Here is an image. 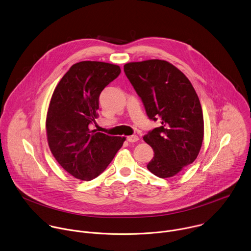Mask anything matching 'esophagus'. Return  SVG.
Segmentation results:
<instances>
[{
	"label": "esophagus",
	"mask_w": 251,
	"mask_h": 251,
	"mask_svg": "<svg viewBox=\"0 0 251 251\" xmlns=\"http://www.w3.org/2000/svg\"><path fill=\"white\" fill-rule=\"evenodd\" d=\"M127 141H128L129 143H136V142L139 141V137L136 136V135H132V136L127 137Z\"/></svg>",
	"instance_id": "34e87169"
}]
</instances>
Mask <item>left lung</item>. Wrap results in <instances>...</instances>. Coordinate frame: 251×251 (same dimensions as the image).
Listing matches in <instances>:
<instances>
[{
    "label": "left lung",
    "instance_id": "1",
    "mask_svg": "<svg viewBox=\"0 0 251 251\" xmlns=\"http://www.w3.org/2000/svg\"><path fill=\"white\" fill-rule=\"evenodd\" d=\"M124 72L149 118L160 121L144 137L154 151L147 167L159 178L173 177L200 153L204 132L200 99L186 75L168 61L129 62Z\"/></svg>",
    "mask_w": 251,
    "mask_h": 251
}]
</instances>
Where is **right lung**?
<instances>
[{"label": "right lung", "mask_w": 251, "mask_h": 251, "mask_svg": "<svg viewBox=\"0 0 251 251\" xmlns=\"http://www.w3.org/2000/svg\"><path fill=\"white\" fill-rule=\"evenodd\" d=\"M120 72L118 65L101 61L75 63L51 96L46 120L50 150L65 171L82 181L101 174L125 141L90 129L101 91Z\"/></svg>", "instance_id": "add662e5"}]
</instances>
